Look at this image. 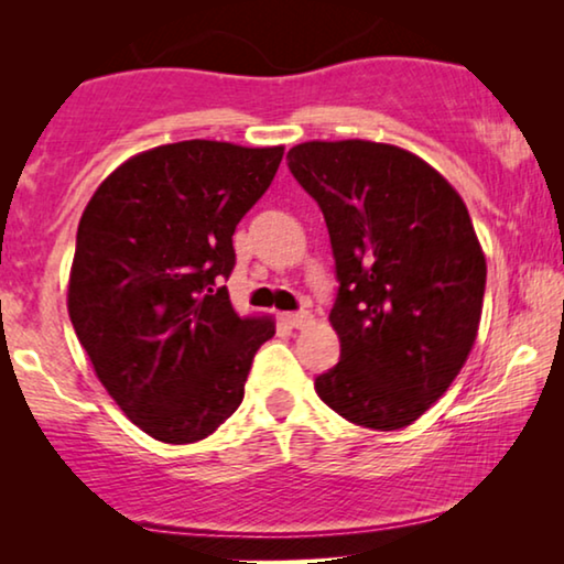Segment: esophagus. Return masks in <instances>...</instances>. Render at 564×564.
<instances>
[{"instance_id":"34e87169","label":"esophagus","mask_w":564,"mask_h":564,"mask_svg":"<svg viewBox=\"0 0 564 564\" xmlns=\"http://www.w3.org/2000/svg\"><path fill=\"white\" fill-rule=\"evenodd\" d=\"M284 321H288L292 328H303V326H307V323L313 321V315L307 313V311H297V313H288V315H284Z\"/></svg>"}]
</instances>
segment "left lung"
I'll return each mask as SVG.
<instances>
[{"label": "left lung", "mask_w": 564, "mask_h": 564, "mask_svg": "<svg viewBox=\"0 0 564 564\" xmlns=\"http://www.w3.org/2000/svg\"><path fill=\"white\" fill-rule=\"evenodd\" d=\"M288 166L318 203L336 261L328 321L341 359L315 392L357 426H411L459 375L480 326L488 269L467 207L398 145L311 141Z\"/></svg>", "instance_id": "left-lung-1"}]
</instances>
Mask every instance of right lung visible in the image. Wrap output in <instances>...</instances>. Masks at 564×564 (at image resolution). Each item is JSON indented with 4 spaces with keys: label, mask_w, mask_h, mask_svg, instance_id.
<instances>
[{
    "label": "right lung",
    "mask_w": 564,
    "mask_h": 564,
    "mask_svg": "<svg viewBox=\"0 0 564 564\" xmlns=\"http://www.w3.org/2000/svg\"><path fill=\"white\" fill-rule=\"evenodd\" d=\"M284 149L182 141L128 159L76 230L68 318L120 411L166 444L210 436L243 400L272 318H241L234 234Z\"/></svg>",
    "instance_id": "obj_1"
}]
</instances>
